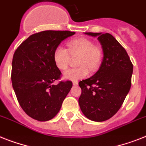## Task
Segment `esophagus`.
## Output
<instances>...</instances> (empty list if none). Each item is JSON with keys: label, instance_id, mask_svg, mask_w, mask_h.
Here are the masks:
<instances>
[{"label": "esophagus", "instance_id": "1", "mask_svg": "<svg viewBox=\"0 0 146 146\" xmlns=\"http://www.w3.org/2000/svg\"><path fill=\"white\" fill-rule=\"evenodd\" d=\"M78 81H74L73 82V86H78Z\"/></svg>", "mask_w": 146, "mask_h": 146}]
</instances>
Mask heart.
Listing matches in <instances>:
<instances>
[{
	"instance_id": "obj_1",
	"label": "heart",
	"mask_w": 146,
	"mask_h": 146,
	"mask_svg": "<svg viewBox=\"0 0 146 146\" xmlns=\"http://www.w3.org/2000/svg\"><path fill=\"white\" fill-rule=\"evenodd\" d=\"M68 50L58 45L53 53L54 64L60 70H66L70 62L71 55H79L78 68H71L63 74L65 80L77 81L87 77L89 68L91 72H96L101 65L103 53L98 46L94 45L92 40L86 38H79L70 40L67 43ZM70 54H69V53Z\"/></svg>"
}]
</instances>
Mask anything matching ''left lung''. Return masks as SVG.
Masks as SVG:
<instances>
[{
    "label": "left lung",
    "mask_w": 146,
    "mask_h": 146,
    "mask_svg": "<svg viewBox=\"0 0 146 146\" xmlns=\"http://www.w3.org/2000/svg\"><path fill=\"white\" fill-rule=\"evenodd\" d=\"M85 34L98 37L102 44L104 57L96 74L79 82L82 92L78 102L87 119L104 121L117 113L129 92L133 64L125 49L111 34Z\"/></svg>",
    "instance_id": "obj_1"
}]
</instances>
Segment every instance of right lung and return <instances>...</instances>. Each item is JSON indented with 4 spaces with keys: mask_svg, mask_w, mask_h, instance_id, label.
Returning <instances> with one entry per match:
<instances>
[{
    "mask_svg": "<svg viewBox=\"0 0 146 146\" xmlns=\"http://www.w3.org/2000/svg\"><path fill=\"white\" fill-rule=\"evenodd\" d=\"M74 32L45 31L31 35L14 53L11 80L23 110L40 121L50 120L60 111L72 87V81H60L61 72L53 60V53L62 41Z\"/></svg>",
    "mask_w": 146,
    "mask_h": 146,
    "instance_id": "1",
    "label": "right lung"
}]
</instances>
